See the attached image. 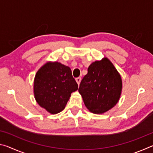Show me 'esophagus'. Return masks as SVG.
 Here are the masks:
<instances>
[{"mask_svg":"<svg viewBox=\"0 0 153 153\" xmlns=\"http://www.w3.org/2000/svg\"><path fill=\"white\" fill-rule=\"evenodd\" d=\"M76 82H77V84L79 85L80 82H81V80H82V78H81V77H77V78L76 79Z\"/></svg>","mask_w":153,"mask_h":153,"instance_id":"1","label":"esophagus"}]
</instances>
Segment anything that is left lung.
I'll return each mask as SVG.
<instances>
[{
    "label": "left lung",
    "mask_w": 153,
    "mask_h": 153,
    "mask_svg": "<svg viewBox=\"0 0 153 153\" xmlns=\"http://www.w3.org/2000/svg\"><path fill=\"white\" fill-rule=\"evenodd\" d=\"M121 89L120 74L109 59L105 57L89 66L78 91L90 112L102 114L117 104Z\"/></svg>",
    "instance_id": "8db88e82"
}]
</instances>
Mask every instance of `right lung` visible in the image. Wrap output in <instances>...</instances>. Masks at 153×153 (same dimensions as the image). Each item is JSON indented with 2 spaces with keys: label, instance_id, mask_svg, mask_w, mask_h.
I'll list each match as a JSON object with an SVG mask.
<instances>
[{
  "label": "right lung",
  "instance_id": "obj_1",
  "mask_svg": "<svg viewBox=\"0 0 153 153\" xmlns=\"http://www.w3.org/2000/svg\"><path fill=\"white\" fill-rule=\"evenodd\" d=\"M78 88L68 66L48 62L36 74L33 92L36 102L51 114L63 111L71 94Z\"/></svg>",
  "mask_w": 153,
  "mask_h": 153
}]
</instances>
